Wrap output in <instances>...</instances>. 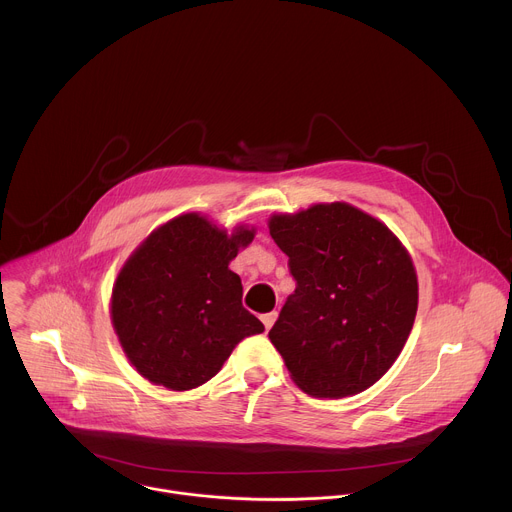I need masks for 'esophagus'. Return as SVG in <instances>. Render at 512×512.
<instances>
[{"mask_svg": "<svg viewBox=\"0 0 512 512\" xmlns=\"http://www.w3.org/2000/svg\"><path fill=\"white\" fill-rule=\"evenodd\" d=\"M261 320H263V324H265V330H269V328L275 324V320H277V312L263 314V316H261Z\"/></svg>", "mask_w": 512, "mask_h": 512, "instance_id": "obj_1", "label": "esophagus"}]
</instances>
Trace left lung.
<instances>
[{"mask_svg": "<svg viewBox=\"0 0 512 512\" xmlns=\"http://www.w3.org/2000/svg\"><path fill=\"white\" fill-rule=\"evenodd\" d=\"M296 291L269 340L289 377L320 399L373 387L401 354L417 314L409 251L379 218L348 202L269 216Z\"/></svg>", "mask_w": 512, "mask_h": 512, "instance_id": "8db88e82", "label": "left lung"}]
</instances>
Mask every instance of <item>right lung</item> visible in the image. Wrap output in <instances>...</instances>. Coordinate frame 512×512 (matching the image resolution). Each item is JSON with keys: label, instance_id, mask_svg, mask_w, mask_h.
Returning a JSON list of instances; mask_svg holds the SVG:
<instances>
[{"label": "right lung", "instance_id": "add662e5", "mask_svg": "<svg viewBox=\"0 0 512 512\" xmlns=\"http://www.w3.org/2000/svg\"><path fill=\"white\" fill-rule=\"evenodd\" d=\"M255 239L200 212L160 225L127 257L113 283L111 322L135 371L170 391L210 381L235 346L263 324L243 308L241 277L229 263Z\"/></svg>", "mask_w": 512, "mask_h": 512}]
</instances>
